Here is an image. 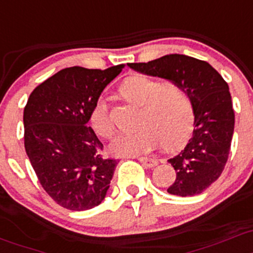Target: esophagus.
<instances>
[{"mask_svg": "<svg viewBox=\"0 0 253 253\" xmlns=\"http://www.w3.org/2000/svg\"><path fill=\"white\" fill-rule=\"evenodd\" d=\"M141 163H142L143 167L146 168H154L157 164H158V160L157 159H152V158H145V157H142V158H138Z\"/></svg>", "mask_w": 253, "mask_h": 253, "instance_id": "esophagus-1", "label": "esophagus"}]
</instances>
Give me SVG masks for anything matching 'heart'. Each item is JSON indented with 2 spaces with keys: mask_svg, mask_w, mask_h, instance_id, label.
Here are the masks:
<instances>
[{
  "mask_svg": "<svg viewBox=\"0 0 253 253\" xmlns=\"http://www.w3.org/2000/svg\"><path fill=\"white\" fill-rule=\"evenodd\" d=\"M119 93L130 104L138 106L137 124L134 131L123 132L113 138L111 151L116 156L134 157L151 153L164 143L167 149H176L191 135L194 111L188 94L172 83L162 84L147 76L135 75L123 82ZM91 126L97 135L108 138L115 126L110 106L105 97L94 101L89 115Z\"/></svg>",
  "mask_w": 253,
  "mask_h": 253,
  "instance_id": "b5f03b06",
  "label": "heart"
}]
</instances>
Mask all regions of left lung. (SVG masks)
Here are the masks:
<instances>
[{
  "mask_svg": "<svg viewBox=\"0 0 253 253\" xmlns=\"http://www.w3.org/2000/svg\"><path fill=\"white\" fill-rule=\"evenodd\" d=\"M127 66L170 81L188 94L194 130L183 151L168 160L176 171L168 192L180 197L200 194L221 176L230 151L235 116L227 82L209 62L182 54Z\"/></svg>",
  "mask_w": 253,
  "mask_h": 253,
  "instance_id": "left-lung-1",
  "label": "left lung"
}]
</instances>
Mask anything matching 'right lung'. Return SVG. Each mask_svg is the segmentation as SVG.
I'll list each match as a JSON object with an SVG mask.
<instances>
[{"label":"right lung","mask_w":253,"mask_h":253,"mask_svg":"<svg viewBox=\"0 0 253 253\" xmlns=\"http://www.w3.org/2000/svg\"><path fill=\"white\" fill-rule=\"evenodd\" d=\"M124 65L106 70L67 67L34 89L24 108V143L43 189L72 211L105 199L117 160L88 126L94 101Z\"/></svg>","instance_id":"1"}]
</instances>
